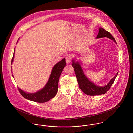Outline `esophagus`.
Instances as JSON below:
<instances>
[{
    "label": "esophagus",
    "instance_id": "1",
    "mask_svg": "<svg viewBox=\"0 0 133 133\" xmlns=\"http://www.w3.org/2000/svg\"><path fill=\"white\" fill-rule=\"evenodd\" d=\"M71 59L70 57H66V63L67 64H70L71 62Z\"/></svg>",
    "mask_w": 133,
    "mask_h": 133
}]
</instances>
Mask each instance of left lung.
<instances>
[{
	"label": "left lung",
	"mask_w": 133,
	"mask_h": 133,
	"mask_svg": "<svg viewBox=\"0 0 133 133\" xmlns=\"http://www.w3.org/2000/svg\"><path fill=\"white\" fill-rule=\"evenodd\" d=\"M99 32L96 37L97 39L107 37L113 40L115 43H117L115 39L110 33L107 31L102 28H99ZM72 62H73L72 65L74 68V71L78 82L79 87L81 90L87 95L95 96L104 94L106 93L114 83V80L118 74V72H117L114 77L105 86L101 87L96 85L93 82L91 81L87 78V77L85 75L78 61H75V60L73 59Z\"/></svg>",
	"instance_id": "obj_1"
}]
</instances>
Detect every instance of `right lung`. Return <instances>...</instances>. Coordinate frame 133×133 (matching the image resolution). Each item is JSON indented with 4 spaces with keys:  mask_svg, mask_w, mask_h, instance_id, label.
Here are the masks:
<instances>
[{
    "mask_svg": "<svg viewBox=\"0 0 133 133\" xmlns=\"http://www.w3.org/2000/svg\"><path fill=\"white\" fill-rule=\"evenodd\" d=\"M17 41V43L18 42ZM15 50L11 64L13 61ZM66 65L65 59L64 58L56 63L53 68L52 72L45 85L40 90L34 93H29L24 92L18 88L20 93L24 98L39 103H43L48 101L54 98L58 92V82L60 76L64 66ZM13 76V75H12Z\"/></svg>",
    "mask_w": 133,
    "mask_h": 133,
    "instance_id": "1",
    "label": "right lung"
}]
</instances>
